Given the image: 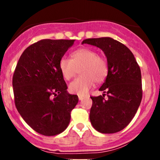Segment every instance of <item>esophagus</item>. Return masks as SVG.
Wrapping results in <instances>:
<instances>
[{
	"mask_svg": "<svg viewBox=\"0 0 160 160\" xmlns=\"http://www.w3.org/2000/svg\"><path fill=\"white\" fill-rule=\"evenodd\" d=\"M78 98H79V100H80V101H83V100L84 99V97L82 96V95H79Z\"/></svg>",
	"mask_w": 160,
	"mask_h": 160,
	"instance_id": "esophagus-1",
	"label": "esophagus"
}]
</instances>
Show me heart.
Instances as JSON below:
<instances>
[{
    "label": "heart",
    "instance_id": "obj_1",
    "mask_svg": "<svg viewBox=\"0 0 160 160\" xmlns=\"http://www.w3.org/2000/svg\"><path fill=\"white\" fill-rule=\"evenodd\" d=\"M70 59L62 57L59 60V68L63 78L70 80L79 69L80 76L70 83L71 93L84 95L93 87L94 81L101 83L108 73V65L103 56L98 55L95 50L81 48L70 54Z\"/></svg>",
    "mask_w": 160,
    "mask_h": 160
}]
</instances>
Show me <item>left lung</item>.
Returning a JSON list of instances; mask_svg holds the SVG:
<instances>
[{
	"label": "left lung",
	"mask_w": 160,
	"mask_h": 160,
	"mask_svg": "<svg viewBox=\"0 0 160 160\" xmlns=\"http://www.w3.org/2000/svg\"><path fill=\"white\" fill-rule=\"evenodd\" d=\"M102 49L108 73L100 88L103 96L90 97V120L98 132L112 134L125 128L136 114L142 98V75L135 56L128 47L109 37L88 38L82 44ZM107 95L108 99L104 96Z\"/></svg>",
	"instance_id": "1"
}]
</instances>
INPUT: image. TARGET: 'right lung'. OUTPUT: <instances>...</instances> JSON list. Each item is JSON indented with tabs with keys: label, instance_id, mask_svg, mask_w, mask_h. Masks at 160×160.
<instances>
[{
	"label": "right lung",
	"instance_id": "obj_1",
	"mask_svg": "<svg viewBox=\"0 0 160 160\" xmlns=\"http://www.w3.org/2000/svg\"><path fill=\"white\" fill-rule=\"evenodd\" d=\"M75 40L42 39L21 56L12 79L14 104L22 118L38 133L60 134L68 126L78 96L70 94L59 60Z\"/></svg>",
	"mask_w": 160,
	"mask_h": 160
}]
</instances>
